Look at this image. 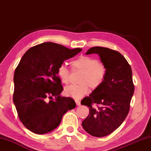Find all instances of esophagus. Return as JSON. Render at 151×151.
<instances>
[{
  "mask_svg": "<svg viewBox=\"0 0 151 151\" xmlns=\"http://www.w3.org/2000/svg\"><path fill=\"white\" fill-rule=\"evenodd\" d=\"M75 103H76V105H77V106H81V102L79 101L76 100V101H75Z\"/></svg>",
  "mask_w": 151,
  "mask_h": 151,
  "instance_id": "esophagus-1",
  "label": "esophagus"
}]
</instances>
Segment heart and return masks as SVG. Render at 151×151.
<instances>
[{
    "mask_svg": "<svg viewBox=\"0 0 151 151\" xmlns=\"http://www.w3.org/2000/svg\"><path fill=\"white\" fill-rule=\"evenodd\" d=\"M70 65L73 70L81 71V73L78 79L79 84L65 88L64 93L66 96L80 99L88 93L89 86L93 90H96L103 85L106 75V68L96 58L81 56L73 60ZM57 75L61 83L65 85L69 83L70 72L65 65L58 66Z\"/></svg>",
    "mask_w": 151,
    "mask_h": 151,
    "instance_id": "1",
    "label": "heart"
}]
</instances>
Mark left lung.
Masks as SVG:
<instances>
[{"label":"left lung","instance_id":"1","mask_svg":"<svg viewBox=\"0 0 151 151\" xmlns=\"http://www.w3.org/2000/svg\"><path fill=\"white\" fill-rule=\"evenodd\" d=\"M99 55L106 68L104 83L81 104L89 108V114L82 122L83 129L93 137H103L119 128L129 113L130 103L134 94L132 70L121 53L108 48L92 47L86 55ZM96 103L101 106L93 108Z\"/></svg>","mask_w":151,"mask_h":151}]
</instances>
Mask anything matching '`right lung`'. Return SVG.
<instances>
[{
  "instance_id": "add662e5",
  "label": "right lung",
  "mask_w": 151,
  "mask_h": 151,
  "mask_svg": "<svg viewBox=\"0 0 151 151\" xmlns=\"http://www.w3.org/2000/svg\"><path fill=\"white\" fill-rule=\"evenodd\" d=\"M81 50L49 42L29 48L22 56L14 75L13 102L20 121L29 131L39 134L52 131L64 114L75 108L72 98L60 95L63 88L57 70Z\"/></svg>"
}]
</instances>
